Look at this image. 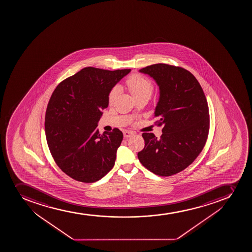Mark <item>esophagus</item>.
<instances>
[{
	"mask_svg": "<svg viewBox=\"0 0 252 252\" xmlns=\"http://www.w3.org/2000/svg\"><path fill=\"white\" fill-rule=\"evenodd\" d=\"M123 135H124L125 138L131 137L134 135V132L130 131V130H125L124 132H123Z\"/></svg>",
	"mask_w": 252,
	"mask_h": 252,
	"instance_id": "esophagus-1",
	"label": "esophagus"
}]
</instances>
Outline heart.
Segmentation results:
<instances>
[{"mask_svg":"<svg viewBox=\"0 0 252 252\" xmlns=\"http://www.w3.org/2000/svg\"><path fill=\"white\" fill-rule=\"evenodd\" d=\"M126 85L131 94L133 95V97H135V99H140V98L150 99L152 96L153 91H154L153 84L151 81L144 76L139 75H131L126 80ZM119 93L120 88L118 86H116L112 89L108 97L110 103L114 102Z\"/></svg>","mask_w":252,"mask_h":252,"instance_id":"obj_1","label":"heart"}]
</instances>
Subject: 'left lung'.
<instances>
[{"label":"left lung","instance_id":"8db88e82","mask_svg":"<svg viewBox=\"0 0 252 252\" xmlns=\"http://www.w3.org/2000/svg\"><path fill=\"white\" fill-rule=\"evenodd\" d=\"M150 75L159 88L155 109L160 139L143 133L145 148L138 158L150 172L172 176L187 168L200 154L209 130V107L194 75L182 67L155 64L139 70Z\"/></svg>","mask_w":252,"mask_h":252}]
</instances>
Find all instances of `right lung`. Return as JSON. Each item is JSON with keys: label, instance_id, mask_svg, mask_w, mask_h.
<instances>
[{"label": "right lung", "instance_id": "1", "mask_svg": "<svg viewBox=\"0 0 252 252\" xmlns=\"http://www.w3.org/2000/svg\"><path fill=\"white\" fill-rule=\"evenodd\" d=\"M130 72L85 67L63 80L51 96L47 142L58 167L73 179L97 182L114 166L123 134L116 128L100 135L97 123L112 88Z\"/></svg>", "mask_w": 252, "mask_h": 252}]
</instances>
